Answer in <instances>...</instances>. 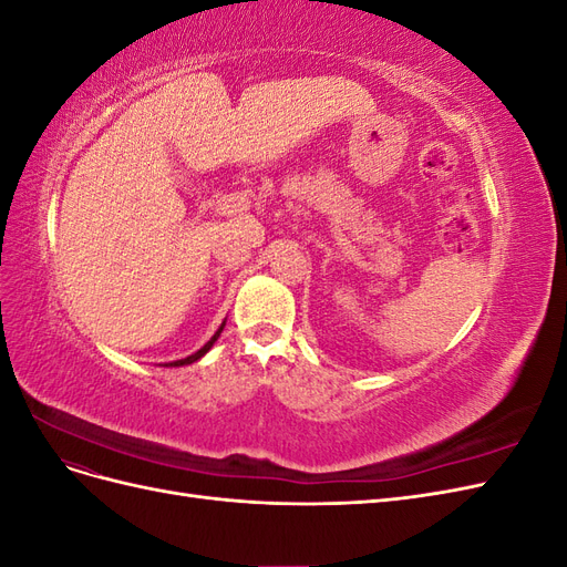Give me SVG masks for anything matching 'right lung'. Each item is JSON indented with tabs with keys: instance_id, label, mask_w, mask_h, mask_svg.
I'll use <instances>...</instances> for the list:
<instances>
[{
	"instance_id": "obj_1",
	"label": "right lung",
	"mask_w": 567,
	"mask_h": 567,
	"mask_svg": "<svg viewBox=\"0 0 567 567\" xmlns=\"http://www.w3.org/2000/svg\"><path fill=\"white\" fill-rule=\"evenodd\" d=\"M221 329H225V323H221L219 326V329H217V333L208 340V342H205V346L198 350V352H194L192 357H186V359H177V362H169V364H163V367H184V364H194L196 362V359H200L205 352H208L210 348H213V342L219 338V333H221Z\"/></svg>"
}]
</instances>
